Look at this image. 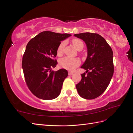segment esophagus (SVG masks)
<instances>
[{
    "instance_id": "esophagus-1",
    "label": "esophagus",
    "mask_w": 133,
    "mask_h": 133,
    "mask_svg": "<svg viewBox=\"0 0 133 133\" xmlns=\"http://www.w3.org/2000/svg\"><path fill=\"white\" fill-rule=\"evenodd\" d=\"M73 74H74L73 72H71V71L68 72V74H69V75H72Z\"/></svg>"
}]
</instances>
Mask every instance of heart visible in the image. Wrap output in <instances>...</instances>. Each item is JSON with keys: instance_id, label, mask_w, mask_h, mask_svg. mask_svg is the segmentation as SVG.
<instances>
[{"instance_id": "b5f03b06", "label": "heart", "mask_w": 133, "mask_h": 133, "mask_svg": "<svg viewBox=\"0 0 133 133\" xmlns=\"http://www.w3.org/2000/svg\"><path fill=\"white\" fill-rule=\"evenodd\" d=\"M72 43L74 46L78 50L80 48H83L84 44L81 40L78 39H74L72 40ZM65 46V42H62L60 43L58 46L57 53L58 55H61L64 52V48ZM80 64V61L78 58H71L69 57H66L62 58L59 60V64L62 68L68 70H73L76 67H77Z\"/></svg>"}]
</instances>
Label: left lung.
Segmentation results:
<instances>
[{"label": "left lung", "mask_w": 133, "mask_h": 133, "mask_svg": "<svg viewBox=\"0 0 133 133\" xmlns=\"http://www.w3.org/2000/svg\"><path fill=\"white\" fill-rule=\"evenodd\" d=\"M87 44L88 57L81 68L87 70L81 74L82 80L76 85L79 95L93 99L101 95L109 84L114 73L113 53L101 35L92 33L74 34Z\"/></svg>", "instance_id": "8db88e82"}]
</instances>
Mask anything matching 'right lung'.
Listing matches in <instances>:
<instances>
[{"mask_svg": "<svg viewBox=\"0 0 133 133\" xmlns=\"http://www.w3.org/2000/svg\"><path fill=\"white\" fill-rule=\"evenodd\" d=\"M71 36L44 31L27 44L23 56L22 68L25 83L35 96L43 100L57 98L68 75L64 69L51 70L57 66V48L62 41Z\"/></svg>", "mask_w": 133, "mask_h": 133, "instance_id": "obj_1", "label": "right lung"}]
</instances>
